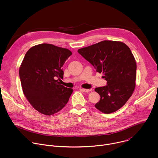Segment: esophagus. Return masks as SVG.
Wrapping results in <instances>:
<instances>
[{"label": "esophagus", "instance_id": "obj_1", "mask_svg": "<svg viewBox=\"0 0 158 158\" xmlns=\"http://www.w3.org/2000/svg\"><path fill=\"white\" fill-rule=\"evenodd\" d=\"M82 91H84V92H85V93H89L90 91H92V89H81Z\"/></svg>", "mask_w": 158, "mask_h": 158}]
</instances>
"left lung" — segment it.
<instances>
[{
    "instance_id": "left-lung-1",
    "label": "left lung",
    "mask_w": 158,
    "mask_h": 158,
    "mask_svg": "<svg viewBox=\"0 0 158 158\" xmlns=\"http://www.w3.org/2000/svg\"><path fill=\"white\" fill-rule=\"evenodd\" d=\"M77 52L107 81L106 85L95 89L101 97L95 107L105 114L119 109L136 86V62L129 47L122 42L103 40Z\"/></svg>"
}]
</instances>
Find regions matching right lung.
Returning a JSON list of instances; mask_svg holds the SVG:
<instances>
[{
    "mask_svg": "<svg viewBox=\"0 0 158 158\" xmlns=\"http://www.w3.org/2000/svg\"><path fill=\"white\" fill-rule=\"evenodd\" d=\"M71 55L67 49L50 44L37 45L26 52L19 69L20 82L27 99L40 113L54 114L68 102L73 90L59 80L63 79L62 67Z\"/></svg>",
    "mask_w": 158,
    "mask_h": 158,
    "instance_id": "right-lung-1",
    "label": "right lung"
}]
</instances>
